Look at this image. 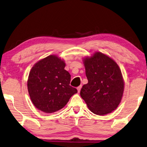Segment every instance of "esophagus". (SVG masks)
I'll list each match as a JSON object with an SVG mask.
<instances>
[{
	"instance_id": "obj_1",
	"label": "esophagus",
	"mask_w": 147,
	"mask_h": 147,
	"mask_svg": "<svg viewBox=\"0 0 147 147\" xmlns=\"http://www.w3.org/2000/svg\"><path fill=\"white\" fill-rule=\"evenodd\" d=\"M82 89V85H80V86H78V87H77V90H78V92H80V90Z\"/></svg>"
}]
</instances>
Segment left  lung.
<instances>
[{
	"mask_svg": "<svg viewBox=\"0 0 147 147\" xmlns=\"http://www.w3.org/2000/svg\"><path fill=\"white\" fill-rule=\"evenodd\" d=\"M88 80L80 96L89 110L100 116L118 107L123 94L124 82L118 65L102 53L96 52L84 60Z\"/></svg>",
	"mask_w": 147,
	"mask_h": 147,
	"instance_id": "left-lung-1",
	"label": "left lung"
}]
</instances>
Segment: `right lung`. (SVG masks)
<instances>
[{"instance_id":"1","label":"right lung","mask_w":147,"mask_h":147,"mask_svg":"<svg viewBox=\"0 0 147 147\" xmlns=\"http://www.w3.org/2000/svg\"><path fill=\"white\" fill-rule=\"evenodd\" d=\"M64 61L50 55L36 63L28 80L29 96L35 107L53 113L65 107L78 90L70 85L71 75L65 70Z\"/></svg>"}]
</instances>
